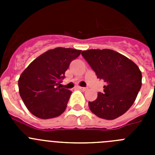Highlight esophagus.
<instances>
[{"instance_id": "1", "label": "esophagus", "mask_w": 155, "mask_h": 155, "mask_svg": "<svg viewBox=\"0 0 155 155\" xmlns=\"http://www.w3.org/2000/svg\"><path fill=\"white\" fill-rule=\"evenodd\" d=\"M78 88L79 89L82 90V91H86V90L87 89V87H78Z\"/></svg>"}]
</instances>
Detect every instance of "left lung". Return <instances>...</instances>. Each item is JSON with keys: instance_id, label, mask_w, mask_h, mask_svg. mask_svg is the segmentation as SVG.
Instances as JSON below:
<instances>
[{"instance_id": "left-lung-1", "label": "left lung", "mask_w": 155, "mask_h": 155, "mask_svg": "<svg viewBox=\"0 0 155 155\" xmlns=\"http://www.w3.org/2000/svg\"><path fill=\"white\" fill-rule=\"evenodd\" d=\"M97 78L106 82L103 92H98L90 110L105 120H114L132 106L142 84L139 68L130 59L114 50H88L82 51Z\"/></svg>"}]
</instances>
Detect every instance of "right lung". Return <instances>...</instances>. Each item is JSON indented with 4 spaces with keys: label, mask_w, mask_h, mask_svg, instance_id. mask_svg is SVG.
Returning <instances> with one entry per match:
<instances>
[{
    "label": "right lung",
    "mask_w": 155,
    "mask_h": 155,
    "mask_svg": "<svg viewBox=\"0 0 155 155\" xmlns=\"http://www.w3.org/2000/svg\"><path fill=\"white\" fill-rule=\"evenodd\" d=\"M81 52L62 47L48 50L21 73L19 94L31 114L46 120L59 116L65 111L72 92L60 85L70 64Z\"/></svg>",
    "instance_id": "right-lung-1"
}]
</instances>
